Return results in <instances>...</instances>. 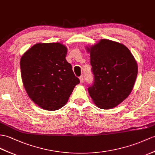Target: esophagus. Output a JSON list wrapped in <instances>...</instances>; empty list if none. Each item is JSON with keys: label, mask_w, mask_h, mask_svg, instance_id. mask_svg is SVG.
Here are the masks:
<instances>
[{"label": "esophagus", "mask_w": 155, "mask_h": 155, "mask_svg": "<svg viewBox=\"0 0 155 155\" xmlns=\"http://www.w3.org/2000/svg\"><path fill=\"white\" fill-rule=\"evenodd\" d=\"M80 82L81 83H84V75H81V76L80 77Z\"/></svg>", "instance_id": "esophagus-1"}]
</instances>
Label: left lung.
Wrapping results in <instances>:
<instances>
[{"label":"left lung","mask_w":155,"mask_h":155,"mask_svg":"<svg viewBox=\"0 0 155 155\" xmlns=\"http://www.w3.org/2000/svg\"><path fill=\"white\" fill-rule=\"evenodd\" d=\"M90 53L95 81L88 88L97 107L111 109L130 95L136 80V60L125 45L109 39H101L86 47Z\"/></svg>","instance_id":"obj_1"}]
</instances>
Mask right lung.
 <instances>
[{"mask_svg": "<svg viewBox=\"0 0 155 155\" xmlns=\"http://www.w3.org/2000/svg\"><path fill=\"white\" fill-rule=\"evenodd\" d=\"M67 50L60 43H39L21 58L24 89L30 99L44 110H56L64 106L80 83L66 59Z\"/></svg>", "mask_w": 155, "mask_h": 155, "instance_id": "1", "label": "right lung"}]
</instances>
